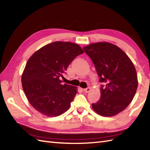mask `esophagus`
Returning <instances> with one entry per match:
<instances>
[{"label": "esophagus", "mask_w": 150, "mask_h": 150, "mask_svg": "<svg viewBox=\"0 0 150 150\" xmlns=\"http://www.w3.org/2000/svg\"><path fill=\"white\" fill-rule=\"evenodd\" d=\"M83 91H84V92H85V93H89V92H90L91 88L90 87H87V88H86V89H84Z\"/></svg>", "instance_id": "esophagus-1"}]
</instances>
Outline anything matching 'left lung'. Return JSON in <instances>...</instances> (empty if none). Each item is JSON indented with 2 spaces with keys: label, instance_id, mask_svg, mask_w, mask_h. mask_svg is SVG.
Masks as SVG:
<instances>
[{
  "label": "left lung",
  "instance_id": "obj_1",
  "mask_svg": "<svg viewBox=\"0 0 150 150\" xmlns=\"http://www.w3.org/2000/svg\"><path fill=\"white\" fill-rule=\"evenodd\" d=\"M90 57L99 76L101 98L92 104L93 110L104 117H112L125 110L137 88L136 68L128 56L108 42L91 44L83 48Z\"/></svg>",
  "mask_w": 150,
  "mask_h": 150
}]
</instances>
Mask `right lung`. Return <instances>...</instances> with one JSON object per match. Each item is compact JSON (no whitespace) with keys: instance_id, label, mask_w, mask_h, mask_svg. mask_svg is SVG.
<instances>
[{"instance_id":"obj_1","label":"right lung","mask_w":150,"mask_h":150,"mask_svg":"<svg viewBox=\"0 0 150 150\" xmlns=\"http://www.w3.org/2000/svg\"><path fill=\"white\" fill-rule=\"evenodd\" d=\"M83 53L78 44L57 41L44 46L30 57L22 75V87L29 103L38 112L57 117L70 108L76 88L63 85L59 79L71 61Z\"/></svg>"}]
</instances>
